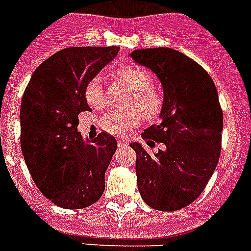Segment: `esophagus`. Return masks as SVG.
Instances as JSON below:
<instances>
[{"label": "esophagus", "instance_id": "1", "mask_svg": "<svg viewBox=\"0 0 251 251\" xmlns=\"http://www.w3.org/2000/svg\"><path fill=\"white\" fill-rule=\"evenodd\" d=\"M117 145L119 147H124V145H126V140L124 138H119L117 139Z\"/></svg>", "mask_w": 251, "mask_h": 251}]
</instances>
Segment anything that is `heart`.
<instances>
[{
    "label": "heart",
    "mask_w": 251,
    "mask_h": 251,
    "mask_svg": "<svg viewBox=\"0 0 251 251\" xmlns=\"http://www.w3.org/2000/svg\"><path fill=\"white\" fill-rule=\"evenodd\" d=\"M117 76L134 92L130 100L129 112L108 111L102 116L100 125L111 134H121L130 127H135L142 121V115L147 120L155 119L163 107V97L151 88L153 77L148 71L136 65H125L117 70ZM86 102L94 108L104 106L106 98L102 88V76L96 75L86 83L84 90Z\"/></svg>",
    "instance_id": "b5f03b06"
}]
</instances>
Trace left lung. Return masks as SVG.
<instances>
[{
	"instance_id": "1",
	"label": "left lung",
	"mask_w": 251,
	"mask_h": 251,
	"mask_svg": "<svg viewBox=\"0 0 251 251\" xmlns=\"http://www.w3.org/2000/svg\"><path fill=\"white\" fill-rule=\"evenodd\" d=\"M131 58L148 67L163 86L161 122L142 134L151 153H136L138 189L149 207L175 212L197 199L207 186L221 154L223 115L216 85L201 65L172 48L135 50Z\"/></svg>"
}]
</instances>
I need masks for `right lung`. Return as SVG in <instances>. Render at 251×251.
<instances>
[{
    "instance_id": "obj_1",
    "label": "right lung",
    "mask_w": 251,
    "mask_h": 251,
    "mask_svg": "<svg viewBox=\"0 0 251 251\" xmlns=\"http://www.w3.org/2000/svg\"><path fill=\"white\" fill-rule=\"evenodd\" d=\"M120 47H70L35 69L23 94L20 143L25 163L44 197L65 209L96 203L117 148L111 134L86 139L77 131L79 113L90 111L86 83L109 64Z\"/></svg>"
}]
</instances>
